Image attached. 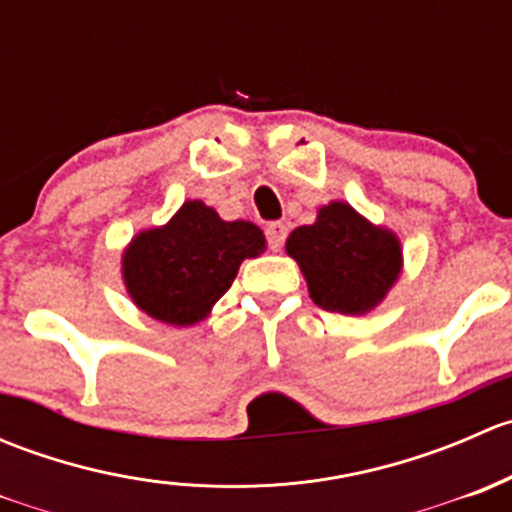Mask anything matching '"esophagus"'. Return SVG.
<instances>
[{
    "label": "esophagus",
    "mask_w": 512,
    "mask_h": 512,
    "mask_svg": "<svg viewBox=\"0 0 512 512\" xmlns=\"http://www.w3.org/2000/svg\"><path fill=\"white\" fill-rule=\"evenodd\" d=\"M265 235H267V245H270V250H282V245H285L287 240V225L285 223H270L265 227Z\"/></svg>",
    "instance_id": "esophagus-1"
}]
</instances>
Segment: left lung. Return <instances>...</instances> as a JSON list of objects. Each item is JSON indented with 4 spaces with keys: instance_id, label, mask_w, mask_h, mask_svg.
I'll return each mask as SVG.
<instances>
[{
    "instance_id": "obj_1",
    "label": "left lung",
    "mask_w": 512,
    "mask_h": 512,
    "mask_svg": "<svg viewBox=\"0 0 512 512\" xmlns=\"http://www.w3.org/2000/svg\"><path fill=\"white\" fill-rule=\"evenodd\" d=\"M287 255L297 260L314 304L339 314L371 312L401 272L399 237L339 200L319 208L312 225L292 230Z\"/></svg>"
}]
</instances>
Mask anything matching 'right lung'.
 Returning <instances> with one entry per match:
<instances>
[{
	"label": "right lung",
	"mask_w": 512,
	"mask_h": 512,
	"mask_svg": "<svg viewBox=\"0 0 512 512\" xmlns=\"http://www.w3.org/2000/svg\"><path fill=\"white\" fill-rule=\"evenodd\" d=\"M265 252L257 225L227 223L188 200L168 225L138 232L123 252V282L138 309L158 322L190 327L230 289L242 260Z\"/></svg>",
	"instance_id": "right-lung-1"
}]
</instances>
